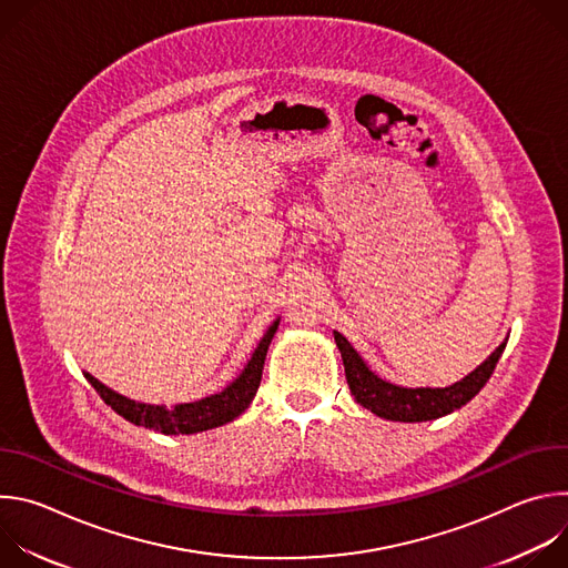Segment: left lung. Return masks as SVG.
<instances>
[{"mask_svg": "<svg viewBox=\"0 0 568 568\" xmlns=\"http://www.w3.org/2000/svg\"><path fill=\"white\" fill-rule=\"evenodd\" d=\"M335 342L342 353L346 379L355 399L371 414L395 423H427L460 409L463 404H467L485 386V382L490 379L508 344L506 339L488 359L456 384H449L445 388H404L377 377L359 357V353L351 346V342L337 331Z\"/></svg>", "mask_w": 568, "mask_h": 568, "instance_id": "obj_1", "label": "left lung"}]
</instances>
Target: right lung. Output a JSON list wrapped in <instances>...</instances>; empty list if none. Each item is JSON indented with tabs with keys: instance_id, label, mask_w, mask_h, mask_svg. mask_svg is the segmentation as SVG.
Listing matches in <instances>:
<instances>
[{
	"instance_id": "add662e5",
	"label": "right lung",
	"mask_w": 568,
	"mask_h": 568,
	"mask_svg": "<svg viewBox=\"0 0 568 568\" xmlns=\"http://www.w3.org/2000/svg\"><path fill=\"white\" fill-rule=\"evenodd\" d=\"M278 321L281 318H276L267 328V333L263 335L261 344L256 346L252 359L247 362L245 371H242L224 390L202 397V399H195V402L175 404V407H166V404H143V402L130 399V397L108 388L90 373H85V377L97 388V393L103 397L108 407H112L119 416H123L132 425L154 429V432H161L166 436L197 434V432H206L213 427H222V425L235 420L252 404V399L261 386L265 355H267V348L278 331Z\"/></svg>"
}]
</instances>
